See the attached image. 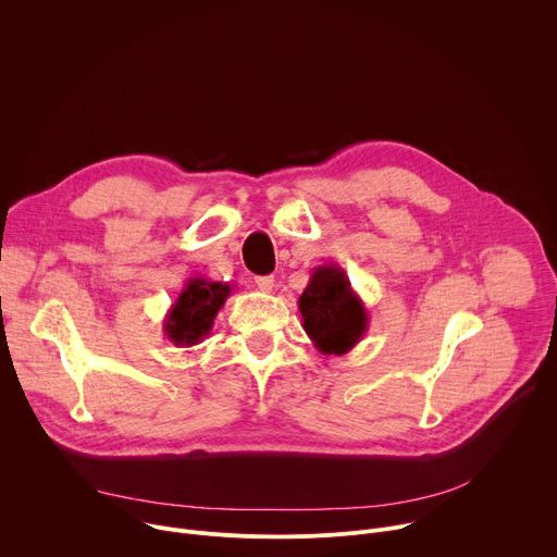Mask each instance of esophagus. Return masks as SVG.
<instances>
[{
	"instance_id": "34e87169",
	"label": "esophagus",
	"mask_w": 557,
	"mask_h": 557,
	"mask_svg": "<svg viewBox=\"0 0 557 557\" xmlns=\"http://www.w3.org/2000/svg\"><path fill=\"white\" fill-rule=\"evenodd\" d=\"M256 284L262 293H271L273 286H275V277L273 275H260V277H256Z\"/></svg>"
}]
</instances>
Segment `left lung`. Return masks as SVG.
<instances>
[{"instance_id":"1","label":"left lung","mask_w":557,"mask_h":557,"mask_svg":"<svg viewBox=\"0 0 557 557\" xmlns=\"http://www.w3.org/2000/svg\"><path fill=\"white\" fill-rule=\"evenodd\" d=\"M297 306L308 339L322 355H346L368 333V310L337 264L312 269Z\"/></svg>"}]
</instances>
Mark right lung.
Masks as SVG:
<instances>
[{"label": "right lung", "instance_id": "right-lung-1", "mask_svg": "<svg viewBox=\"0 0 557 557\" xmlns=\"http://www.w3.org/2000/svg\"><path fill=\"white\" fill-rule=\"evenodd\" d=\"M233 286L207 277H189L163 320V333L178 348L200 344L213 329L215 314L224 306Z\"/></svg>", "mask_w": 557, "mask_h": 557}]
</instances>
